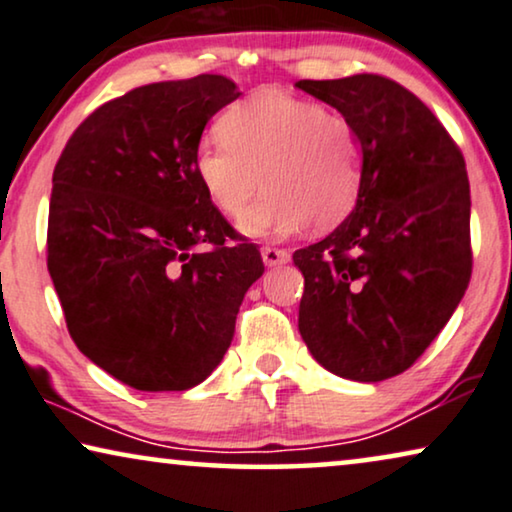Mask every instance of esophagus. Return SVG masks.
<instances>
[{
	"label": "esophagus",
	"instance_id": "1",
	"mask_svg": "<svg viewBox=\"0 0 512 512\" xmlns=\"http://www.w3.org/2000/svg\"><path fill=\"white\" fill-rule=\"evenodd\" d=\"M262 259L266 266H276V264H287L290 262V253L283 248H273V246H264L262 248Z\"/></svg>",
	"mask_w": 512,
	"mask_h": 512
}]
</instances>
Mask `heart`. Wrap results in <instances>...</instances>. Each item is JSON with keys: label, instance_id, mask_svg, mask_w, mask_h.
<instances>
[{"label": "heart", "instance_id": "obj_1", "mask_svg": "<svg viewBox=\"0 0 512 512\" xmlns=\"http://www.w3.org/2000/svg\"><path fill=\"white\" fill-rule=\"evenodd\" d=\"M218 132L220 139L199 146L194 169L208 201L229 220L243 218L258 185L267 187L243 220L248 234L283 239L306 222L322 232L357 204L364 150L345 115L266 88L234 104Z\"/></svg>", "mask_w": 512, "mask_h": 512}]
</instances>
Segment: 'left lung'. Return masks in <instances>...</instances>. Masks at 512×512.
Wrapping results in <instances>:
<instances>
[{
    "instance_id": "left-lung-1",
    "label": "left lung",
    "mask_w": 512,
    "mask_h": 512,
    "mask_svg": "<svg viewBox=\"0 0 512 512\" xmlns=\"http://www.w3.org/2000/svg\"><path fill=\"white\" fill-rule=\"evenodd\" d=\"M294 85L341 111L364 150L355 211L292 255L304 273L299 331L327 371L378 383L422 357L469 287L464 155L429 106L392 78Z\"/></svg>"
}]
</instances>
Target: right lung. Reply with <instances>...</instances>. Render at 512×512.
<instances>
[{"instance_id": "1", "label": "right lung", "mask_w": 512, "mask_h": 512, "mask_svg": "<svg viewBox=\"0 0 512 512\" xmlns=\"http://www.w3.org/2000/svg\"><path fill=\"white\" fill-rule=\"evenodd\" d=\"M239 95L218 74L141 85L92 111L55 164L48 273L69 336L136 390L211 376L264 273L194 169L206 122Z\"/></svg>"}]
</instances>
